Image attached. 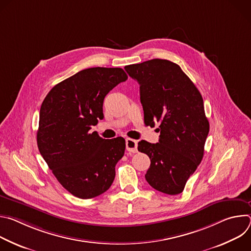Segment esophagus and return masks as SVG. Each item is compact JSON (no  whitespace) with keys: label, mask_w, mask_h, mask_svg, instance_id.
I'll return each instance as SVG.
<instances>
[{"label":"esophagus","mask_w":251,"mask_h":251,"mask_svg":"<svg viewBox=\"0 0 251 251\" xmlns=\"http://www.w3.org/2000/svg\"><path fill=\"white\" fill-rule=\"evenodd\" d=\"M137 146H138V144H137L136 140H133V139H130V138L126 139V150L128 152L136 153L138 151Z\"/></svg>","instance_id":"1"}]
</instances>
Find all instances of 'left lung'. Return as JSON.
<instances>
[{"label": "left lung", "instance_id": "left-lung-1", "mask_svg": "<svg viewBox=\"0 0 251 251\" xmlns=\"http://www.w3.org/2000/svg\"><path fill=\"white\" fill-rule=\"evenodd\" d=\"M124 68L140 85L145 124H160L159 143H138V151L151 160L146 181L164 194H181L202 160L209 131L202 97L182 68L170 60L155 58Z\"/></svg>", "mask_w": 251, "mask_h": 251}]
</instances>
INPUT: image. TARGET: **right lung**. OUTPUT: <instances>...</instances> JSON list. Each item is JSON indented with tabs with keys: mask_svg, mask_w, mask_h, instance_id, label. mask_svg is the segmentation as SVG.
I'll return each instance as SVG.
<instances>
[{
	"mask_svg": "<svg viewBox=\"0 0 251 251\" xmlns=\"http://www.w3.org/2000/svg\"><path fill=\"white\" fill-rule=\"evenodd\" d=\"M127 78L119 67L83 69L53 86L43 101L38 147L57 181L75 197L95 198L114 181L125 140H105L89 130L104 117L105 96Z\"/></svg>",
	"mask_w": 251,
	"mask_h": 251,
	"instance_id": "right-lung-1",
	"label": "right lung"
}]
</instances>
